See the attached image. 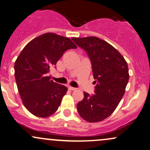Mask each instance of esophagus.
Masks as SVG:
<instances>
[{"label":"esophagus","mask_w":150,"mask_h":150,"mask_svg":"<svg viewBox=\"0 0 150 150\" xmlns=\"http://www.w3.org/2000/svg\"><path fill=\"white\" fill-rule=\"evenodd\" d=\"M68 89L69 90V91H75V90H76V88L71 87V86H69Z\"/></svg>","instance_id":"1"}]
</instances>
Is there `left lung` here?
<instances>
[{"label": "left lung", "instance_id": "obj_1", "mask_svg": "<svg viewBox=\"0 0 150 150\" xmlns=\"http://www.w3.org/2000/svg\"><path fill=\"white\" fill-rule=\"evenodd\" d=\"M71 39L87 52L93 77L98 81L96 94L91 96L84 92L83 99L77 104V110L88 122L103 121L113 113L124 96L129 79L128 64L115 47L98 37Z\"/></svg>", "mask_w": 150, "mask_h": 150}]
</instances>
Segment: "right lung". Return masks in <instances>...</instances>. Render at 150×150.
<instances>
[{
    "instance_id": "obj_1",
    "label": "right lung",
    "mask_w": 150,
    "mask_h": 150,
    "mask_svg": "<svg viewBox=\"0 0 150 150\" xmlns=\"http://www.w3.org/2000/svg\"><path fill=\"white\" fill-rule=\"evenodd\" d=\"M77 46L70 38L45 33L26 45L15 63V77L19 96L27 110L34 116L45 118L60 105L67 88L47 76L69 49Z\"/></svg>"
}]
</instances>
